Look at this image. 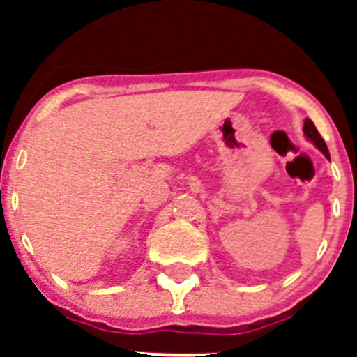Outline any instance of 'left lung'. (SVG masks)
<instances>
[{
    "label": "left lung",
    "instance_id": "1",
    "mask_svg": "<svg viewBox=\"0 0 357 357\" xmlns=\"http://www.w3.org/2000/svg\"><path fill=\"white\" fill-rule=\"evenodd\" d=\"M304 134H305V137H307V139L311 141V143H313L314 146H317L318 150H320L321 153L327 157V159H329V150H327L326 141L321 139V135L318 134L317 127H314V123L311 121V119H305L304 121Z\"/></svg>",
    "mask_w": 357,
    "mask_h": 357
}]
</instances>
